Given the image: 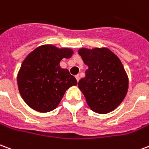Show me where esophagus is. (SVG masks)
<instances>
[{
  "label": "esophagus",
  "instance_id": "34e87169",
  "mask_svg": "<svg viewBox=\"0 0 149 149\" xmlns=\"http://www.w3.org/2000/svg\"><path fill=\"white\" fill-rule=\"evenodd\" d=\"M75 79H76V80H77V82H79V79H80V76H79V74H77V75L75 76Z\"/></svg>",
  "mask_w": 149,
  "mask_h": 149
}]
</instances>
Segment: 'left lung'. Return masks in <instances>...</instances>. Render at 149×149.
<instances>
[{
  "label": "left lung",
  "mask_w": 149,
  "mask_h": 149,
  "mask_svg": "<svg viewBox=\"0 0 149 149\" xmlns=\"http://www.w3.org/2000/svg\"><path fill=\"white\" fill-rule=\"evenodd\" d=\"M79 55L88 66L86 76L79 82L87 105L101 114L114 110L129 88V78L119 58L107 47H82Z\"/></svg>",
  "instance_id": "1"
}]
</instances>
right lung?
I'll return each mask as SVG.
<instances>
[{"label": "right lung", "instance_id": "1", "mask_svg": "<svg viewBox=\"0 0 149 149\" xmlns=\"http://www.w3.org/2000/svg\"><path fill=\"white\" fill-rule=\"evenodd\" d=\"M74 53L70 48L52 44L36 47L23 61L17 74L19 94L26 104L41 113L56 109L67 90L78 84L67 69L59 63Z\"/></svg>", "mask_w": 149, "mask_h": 149}]
</instances>
